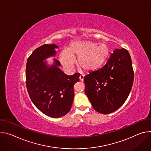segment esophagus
I'll use <instances>...</instances> for the list:
<instances>
[{
  "label": "esophagus",
  "instance_id": "esophagus-1",
  "mask_svg": "<svg viewBox=\"0 0 151 151\" xmlns=\"http://www.w3.org/2000/svg\"><path fill=\"white\" fill-rule=\"evenodd\" d=\"M84 78H85V76H83V75H80V77H79L80 80L81 81H84Z\"/></svg>",
  "mask_w": 151,
  "mask_h": 151
}]
</instances>
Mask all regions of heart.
Returning a JSON list of instances; mask_svg holds the SVG:
<instances>
[{
    "mask_svg": "<svg viewBox=\"0 0 151 151\" xmlns=\"http://www.w3.org/2000/svg\"><path fill=\"white\" fill-rule=\"evenodd\" d=\"M109 46L104 43L90 41L72 42L67 50L60 53L62 65L66 68H72L78 58V66L85 71L91 72L99 69L106 63L110 55Z\"/></svg>",
    "mask_w": 151,
    "mask_h": 151,
    "instance_id": "1",
    "label": "heart"
}]
</instances>
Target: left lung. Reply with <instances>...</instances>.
I'll return each mask as SVG.
<instances>
[{"mask_svg": "<svg viewBox=\"0 0 151 151\" xmlns=\"http://www.w3.org/2000/svg\"><path fill=\"white\" fill-rule=\"evenodd\" d=\"M133 81L129 52L123 48L115 49L104 66L85 77V93L97 112L109 114L125 103Z\"/></svg>", "mask_w": 151, "mask_h": 151, "instance_id": "8db88e82", "label": "left lung"}]
</instances>
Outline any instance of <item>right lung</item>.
<instances>
[{
    "mask_svg": "<svg viewBox=\"0 0 151 151\" xmlns=\"http://www.w3.org/2000/svg\"><path fill=\"white\" fill-rule=\"evenodd\" d=\"M56 44H44L35 49L29 57L26 68V83L29 95L34 105L44 114L60 118L71 110L74 85L79 81V73L65 74L60 63L54 59L48 66L45 59L56 54Z\"/></svg>",
    "mask_w": 151,
    "mask_h": 151,
    "instance_id": "right-lung-1",
    "label": "right lung"
}]
</instances>
